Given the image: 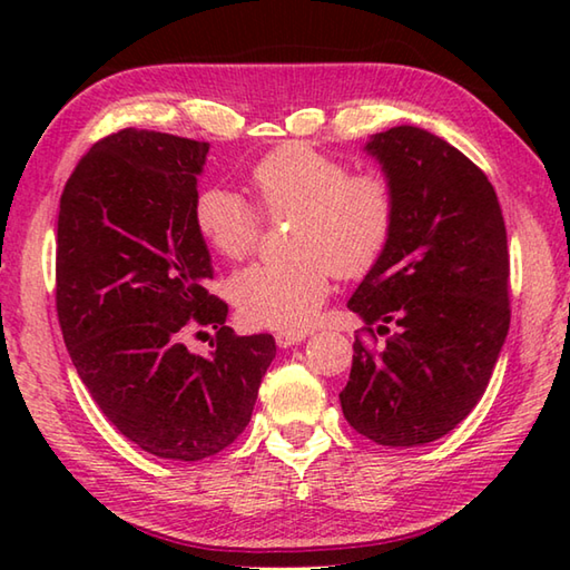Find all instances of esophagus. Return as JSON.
<instances>
[{
    "mask_svg": "<svg viewBox=\"0 0 570 570\" xmlns=\"http://www.w3.org/2000/svg\"><path fill=\"white\" fill-rule=\"evenodd\" d=\"M306 331H278L276 333V345L278 347H292L298 345L301 341H306Z\"/></svg>",
    "mask_w": 570,
    "mask_h": 570,
    "instance_id": "obj_1",
    "label": "esophagus"
}]
</instances>
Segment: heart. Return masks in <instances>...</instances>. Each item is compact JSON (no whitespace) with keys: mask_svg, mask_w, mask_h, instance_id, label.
I'll list each match as a JSON object with an SVG mask.
<instances>
[{"mask_svg":"<svg viewBox=\"0 0 570 570\" xmlns=\"http://www.w3.org/2000/svg\"><path fill=\"white\" fill-rule=\"evenodd\" d=\"M259 207L272 220L296 215L288 262H257L229 278L239 316L264 328L304 331L331 292V276L357 278L380 262L394 233L396 200L380 171H350L341 156L304 141L272 149L252 168ZM200 239L225 259H242L264 215L239 193L208 186L193 203Z\"/></svg>","mask_w":570,"mask_h":570,"instance_id":"b5f03b06","label":"heart"}]
</instances>
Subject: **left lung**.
Returning <instances> with one entry per match:
<instances>
[{"label":"left lung","mask_w":570,"mask_h":570,"mask_svg":"<svg viewBox=\"0 0 570 570\" xmlns=\"http://www.w3.org/2000/svg\"><path fill=\"white\" fill-rule=\"evenodd\" d=\"M365 149L390 178L396 217L347 308L386 343L370 350L355 335L341 406L365 439L411 448L453 431L488 390L510 331L507 229L488 176L441 137L402 125Z\"/></svg>","instance_id":"8db88e82"}]
</instances>
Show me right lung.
Returning a JSON list of instances; mask_svg holds the SVG:
<instances>
[{
	"label": "right lung",
	"instance_id": "obj_1",
	"mask_svg": "<svg viewBox=\"0 0 570 570\" xmlns=\"http://www.w3.org/2000/svg\"><path fill=\"white\" fill-rule=\"evenodd\" d=\"M210 144L122 129L92 144L60 196L56 311L82 384L117 431L168 460L220 453L245 431L274 337L235 335L193 225ZM215 327L214 353L185 335Z\"/></svg>",
	"mask_w": 570,
	"mask_h": 570
}]
</instances>
